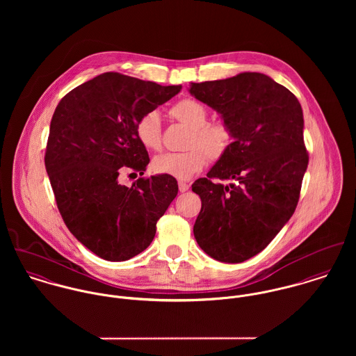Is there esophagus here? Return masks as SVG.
<instances>
[{"label": "esophagus", "instance_id": "esophagus-1", "mask_svg": "<svg viewBox=\"0 0 356 356\" xmlns=\"http://www.w3.org/2000/svg\"><path fill=\"white\" fill-rule=\"evenodd\" d=\"M178 188H179V192H182V193H185V192H188L189 191V188H191V185L189 184H186V182H178Z\"/></svg>", "mask_w": 356, "mask_h": 356}]
</instances>
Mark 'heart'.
Listing matches in <instances>:
<instances>
[{"label":"heart","instance_id":"heart-1","mask_svg":"<svg viewBox=\"0 0 356 356\" xmlns=\"http://www.w3.org/2000/svg\"><path fill=\"white\" fill-rule=\"evenodd\" d=\"M170 115L191 129L185 152H167L153 160V168L159 174L171 175L186 181L207 164V156L219 159L232 143L230 129L222 122H207L208 111L203 104L193 99H184L170 108ZM138 141L151 151L161 148V120L156 111L140 118L136 124Z\"/></svg>","mask_w":356,"mask_h":356}]
</instances>
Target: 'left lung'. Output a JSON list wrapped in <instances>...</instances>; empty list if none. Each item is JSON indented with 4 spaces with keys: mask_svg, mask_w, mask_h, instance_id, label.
Returning <instances> with one entry per match:
<instances>
[{
    "mask_svg": "<svg viewBox=\"0 0 356 356\" xmlns=\"http://www.w3.org/2000/svg\"><path fill=\"white\" fill-rule=\"evenodd\" d=\"M189 92L220 113L233 137L207 178L192 185L202 199L195 238L215 260L241 263L261 252L296 209L308 165L303 109L259 72L192 83ZM227 179L232 184L223 186Z\"/></svg>",
    "mask_w": 356,
    "mask_h": 356,
    "instance_id": "left-lung-1",
    "label": "left lung"
}]
</instances>
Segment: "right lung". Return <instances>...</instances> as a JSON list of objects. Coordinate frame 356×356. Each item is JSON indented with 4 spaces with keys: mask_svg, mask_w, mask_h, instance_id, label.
<instances>
[{
    "mask_svg": "<svg viewBox=\"0 0 356 356\" xmlns=\"http://www.w3.org/2000/svg\"><path fill=\"white\" fill-rule=\"evenodd\" d=\"M179 92L181 86L105 72L56 106L45 153L56 204L75 238L105 260L123 261L147 250L178 193L171 175L138 178L131 188L118 177L124 170L144 174L149 156L136 124Z\"/></svg>",
    "mask_w": 356,
    "mask_h": 356,
    "instance_id": "1",
    "label": "right lung"
}]
</instances>
